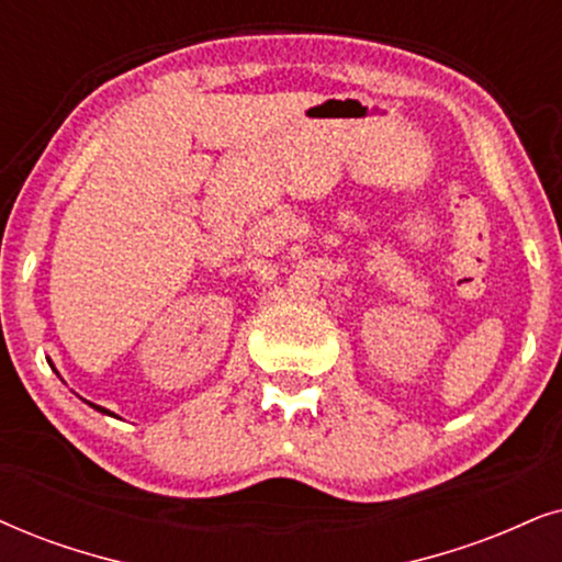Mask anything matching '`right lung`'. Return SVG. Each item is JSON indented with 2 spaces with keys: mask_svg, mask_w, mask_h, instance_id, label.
<instances>
[{
  "mask_svg": "<svg viewBox=\"0 0 562 562\" xmlns=\"http://www.w3.org/2000/svg\"><path fill=\"white\" fill-rule=\"evenodd\" d=\"M92 407H95V409H101V412H109V409H103V407H98V404H92Z\"/></svg>",
  "mask_w": 562,
  "mask_h": 562,
  "instance_id": "right-lung-1",
  "label": "right lung"
}]
</instances>
